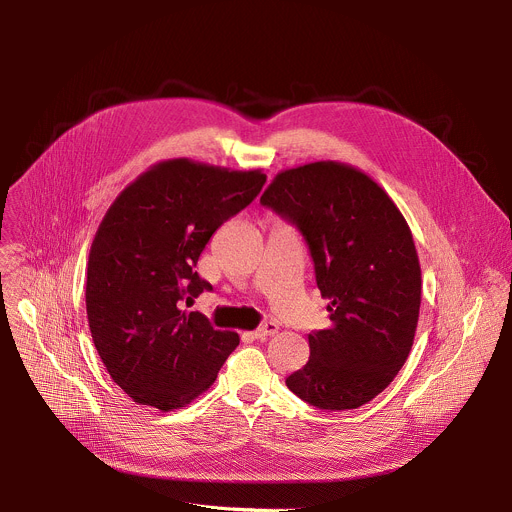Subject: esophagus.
I'll return each mask as SVG.
<instances>
[{
    "mask_svg": "<svg viewBox=\"0 0 512 512\" xmlns=\"http://www.w3.org/2000/svg\"><path fill=\"white\" fill-rule=\"evenodd\" d=\"M251 334H253L255 340H265V338L277 334V324H275V322H265L263 326H259V328H257L255 332H251Z\"/></svg>",
    "mask_w": 512,
    "mask_h": 512,
    "instance_id": "esophagus-1",
    "label": "esophagus"
}]
</instances>
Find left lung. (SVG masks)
Here are the masks:
<instances>
[{
	"instance_id": "obj_1",
	"label": "left lung",
	"mask_w": 512,
	"mask_h": 512,
	"mask_svg": "<svg viewBox=\"0 0 512 512\" xmlns=\"http://www.w3.org/2000/svg\"><path fill=\"white\" fill-rule=\"evenodd\" d=\"M261 204L294 223L330 300L332 326L308 334L310 360L285 385L318 409H356L385 391L413 346L421 267L409 225L364 172L314 162L279 172Z\"/></svg>"
}]
</instances>
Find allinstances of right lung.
Segmentation results:
<instances>
[{
    "mask_svg": "<svg viewBox=\"0 0 512 512\" xmlns=\"http://www.w3.org/2000/svg\"><path fill=\"white\" fill-rule=\"evenodd\" d=\"M261 170L166 160L109 206L89 253L87 318L111 379L139 405L186 407L216 379L239 334L182 310L212 289L196 271L214 231L261 192Z\"/></svg>",
    "mask_w": 512,
    "mask_h": 512,
    "instance_id": "add662e5",
    "label": "right lung"
}]
</instances>
